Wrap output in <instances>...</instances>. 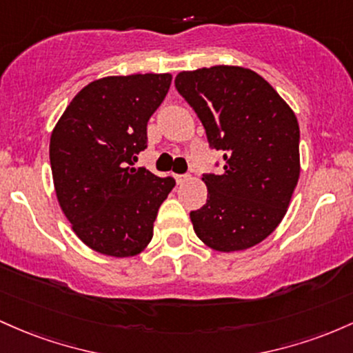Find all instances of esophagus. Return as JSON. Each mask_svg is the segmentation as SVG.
I'll return each mask as SVG.
<instances>
[{"instance_id": "obj_1", "label": "esophagus", "mask_w": 353, "mask_h": 353, "mask_svg": "<svg viewBox=\"0 0 353 353\" xmlns=\"http://www.w3.org/2000/svg\"><path fill=\"white\" fill-rule=\"evenodd\" d=\"M175 180H176L178 185H181L183 181L188 180V175H175Z\"/></svg>"}]
</instances>
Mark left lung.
Listing matches in <instances>:
<instances>
[{"label":"left lung","mask_w":353,"mask_h":353,"mask_svg":"<svg viewBox=\"0 0 353 353\" xmlns=\"http://www.w3.org/2000/svg\"><path fill=\"white\" fill-rule=\"evenodd\" d=\"M175 88L200 118L210 148L223 153L220 175H203L207 203L190 212L196 236L219 252L260 243L282 221L299 181L295 113L270 83L240 66L181 71Z\"/></svg>","instance_id":"8db88e82"}]
</instances>
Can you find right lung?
<instances>
[{
  "instance_id": "add662e5",
  "label": "right lung",
  "mask_w": 353,
  "mask_h": 353,
  "mask_svg": "<svg viewBox=\"0 0 353 353\" xmlns=\"http://www.w3.org/2000/svg\"><path fill=\"white\" fill-rule=\"evenodd\" d=\"M172 74L108 77L71 100L50 140V163L63 213L83 243L110 256L140 253L175 187L172 176L134 168L148 146L146 125Z\"/></svg>"
}]
</instances>
